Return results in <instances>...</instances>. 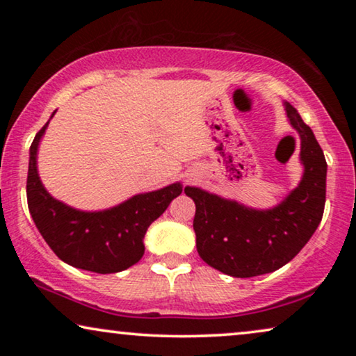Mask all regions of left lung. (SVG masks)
I'll use <instances>...</instances> for the list:
<instances>
[{
	"label": "left lung",
	"mask_w": 356,
	"mask_h": 356,
	"mask_svg": "<svg viewBox=\"0 0 356 356\" xmlns=\"http://www.w3.org/2000/svg\"><path fill=\"white\" fill-rule=\"evenodd\" d=\"M284 105L300 134L305 172L279 206L257 211L204 189L184 188L196 204L193 227L199 256L227 275L248 279L280 269L303 250L323 218L327 175L324 152L298 111L289 102Z\"/></svg>",
	"instance_id": "obj_1"
}]
</instances>
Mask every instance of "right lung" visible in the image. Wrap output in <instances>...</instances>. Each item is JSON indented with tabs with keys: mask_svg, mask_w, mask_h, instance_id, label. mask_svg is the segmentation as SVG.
<instances>
[{
	"mask_svg": "<svg viewBox=\"0 0 356 356\" xmlns=\"http://www.w3.org/2000/svg\"><path fill=\"white\" fill-rule=\"evenodd\" d=\"M48 123L50 120L31 145L27 173L29 211L43 240L61 261L77 269L115 274L134 266L144 254L149 225L181 194V183L136 194L106 211L84 212L66 206L43 188L37 172L38 144Z\"/></svg>",
	"mask_w": 356,
	"mask_h": 356,
	"instance_id": "1",
	"label": "right lung"
}]
</instances>
